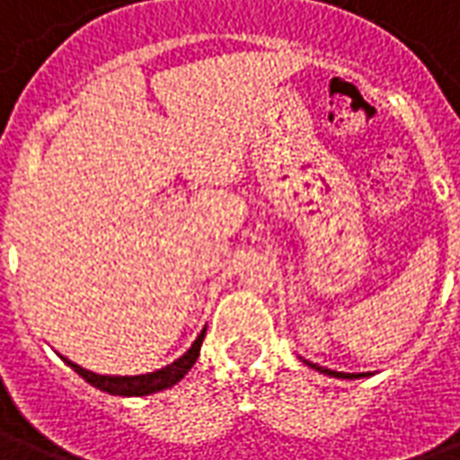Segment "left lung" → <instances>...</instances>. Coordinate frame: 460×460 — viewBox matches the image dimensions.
<instances>
[{
	"label": "left lung",
	"instance_id": "left-lung-1",
	"mask_svg": "<svg viewBox=\"0 0 460 460\" xmlns=\"http://www.w3.org/2000/svg\"><path fill=\"white\" fill-rule=\"evenodd\" d=\"M303 359V357H300ZM305 365L310 367V369H315V372H320V375H328V376H338V379H359V376H369L372 372H335V369H328V367H320V365H313V362H308V359H303Z\"/></svg>",
	"mask_w": 460,
	"mask_h": 460
}]
</instances>
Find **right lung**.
<instances>
[{"label":"right lung","instance_id":"obj_1","mask_svg":"<svg viewBox=\"0 0 460 460\" xmlns=\"http://www.w3.org/2000/svg\"><path fill=\"white\" fill-rule=\"evenodd\" d=\"M204 332L207 328L201 330L197 340L191 342V347L184 352L181 357H177L172 365L162 367V369H155V372H147V375H132V376H120V375H95L91 369H85V367L75 365L71 362L68 357H61L66 365L74 369L75 375H81L91 386L95 389H101V392H108V394L113 396H147V394H157L162 389H170L180 382L181 376L190 372L194 362H197V357H199V347L201 340H204Z\"/></svg>","mask_w":460,"mask_h":460}]
</instances>
